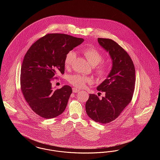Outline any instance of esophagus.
Listing matches in <instances>:
<instances>
[{
	"mask_svg": "<svg viewBox=\"0 0 160 160\" xmlns=\"http://www.w3.org/2000/svg\"><path fill=\"white\" fill-rule=\"evenodd\" d=\"M79 91H80V90L77 89L75 88H72V92H73L74 93H77V92H78Z\"/></svg>",
	"mask_w": 160,
	"mask_h": 160,
	"instance_id": "34e87169",
	"label": "esophagus"
}]
</instances>
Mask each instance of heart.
Wrapping results in <instances>:
<instances>
[{"label": "heart", "mask_w": 160, "mask_h": 160, "mask_svg": "<svg viewBox=\"0 0 160 160\" xmlns=\"http://www.w3.org/2000/svg\"><path fill=\"white\" fill-rule=\"evenodd\" d=\"M82 52L92 65H97L101 62L103 59L102 54L93 47H88L82 49ZM76 53L73 50L69 51L65 56L64 65L65 68H68L72 62L75 59ZM97 75L101 78L105 77L108 73V68L104 65H99L96 69ZM68 82L77 88H84L86 84L92 83V79L89 77L84 76L81 74H73L68 77Z\"/></svg>", "instance_id": "1"}]
</instances>
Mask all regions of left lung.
<instances>
[{"instance_id":"left-lung-1","label":"left lung","mask_w":160,"mask_h":160,"mask_svg":"<svg viewBox=\"0 0 160 160\" xmlns=\"http://www.w3.org/2000/svg\"><path fill=\"white\" fill-rule=\"evenodd\" d=\"M98 42L109 53L112 67L106 79L97 88L98 91L104 92L105 97L99 99L97 95L89 94L85 107L93 121L105 124L116 119L131 102L136 71L129 54L113 40L99 38Z\"/></svg>"}]
</instances>
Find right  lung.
Wrapping results in <instances>:
<instances>
[{"instance_id": "1", "label": "right lung", "mask_w": 160, "mask_h": 160, "mask_svg": "<svg viewBox=\"0 0 160 160\" xmlns=\"http://www.w3.org/2000/svg\"><path fill=\"white\" fill-rule=\"evenodd\" d=\"M83 41V38L66 34H47L33 44L25 54L21 68V90L32 110L39 116L54 118L65 110L72 88L64 85L54 90L52 81L57 74H64L67 53Z\"/></svg>"}]
</instances>
